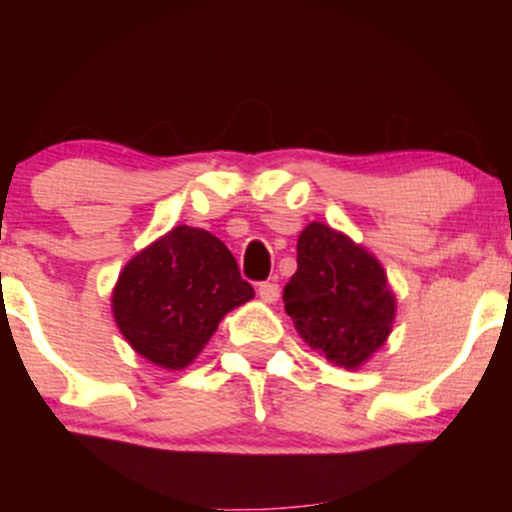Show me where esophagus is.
<instances>
[{
	"label": "esophagus",
	"mask_w": 512,
	"mask_h": 512,
	"mask_svg": "<svg viewBox=\"0 0 512 512\" xmlns=\"http://www.w3.org/2000/svg\"><path fill=\"white\" fill-rule=\"evenodd\" d=\"M257 293H260L264 303H274L279 298V284L276 281H262V284H257Z\"/></svg>",
	"instance_id": "obj_1"
}]
</instances>
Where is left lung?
Returning a JSON list of instances; mask_svg holds the SVG:
<instances>
[{
    "instance_id": "obj_1",
    "label": "left lung",
    "mask_w": 512,
    "mask_h": 512,
    "mask_svg": "<svg viewBox=\"0 0 512 512\" xmlns=\"http://www.w3.org/2000/svg\"><path fill=\"white\" fill-rule=\"evenodd\" d=\"M284 310L327 361L358 368L385 344L395 296L373 255L313 221L298 238V269L284 289Z\"/></svg>"
}]
</instances>
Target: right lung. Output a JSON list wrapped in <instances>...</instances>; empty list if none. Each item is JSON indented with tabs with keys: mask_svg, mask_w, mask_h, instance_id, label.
Here are the masks:
<instances>
[{
	"mask_svg": "<svg viewBox=\"0 0 512 512\" xmlns=\"http://www.w3.org/2000/svg\"><path fill=\"white\" fill-rule=\"evenodd\" d=\"M252 296L219 238L178 226L122 269L113 313L137 354L178 370L204 349L221 317Z\"/></svg>",
	"mask_w": 512,
	"mask_h": 512,
	"instance_id": "1",
	"label": "right lung"
}]
</instances>
